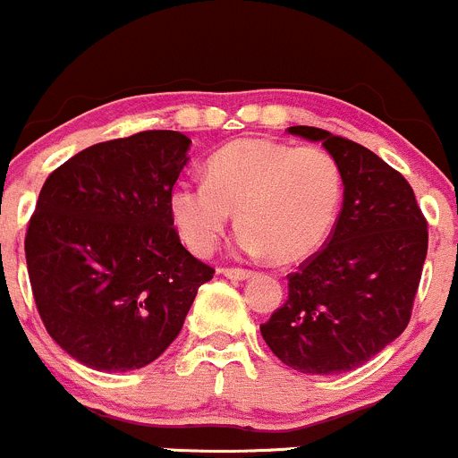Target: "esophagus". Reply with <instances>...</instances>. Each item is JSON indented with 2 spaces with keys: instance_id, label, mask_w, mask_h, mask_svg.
Instances as JSON below:
<instances>
[{
  "instance_id": "34e87169",
  "label": "esophagus",
  "mask_w": 458,
  "mask_h": 458,
  "mask_svg": "<svg viewBox=\"0 0 458 458\" xmlns=\"http://www.w3.org/2000/svg\"><path fill=\"white\" fill-rule=\"evenodd\" d=\"M221 272H224V276H228V279H234V281H246L255 275V272L246 270V267H224Z\"/></svg>"
}]
</instances>
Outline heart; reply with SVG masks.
<instances>
[{
    "label": "heart",
    "instance_id": "1",
    "mask_svg": "<svg viewBox=\"0 0 458 458\" xmlns=\"http://www.w3.org/2000/svg\"><path fill=\"white\" fill-rule=\"evenodd\" d=\"M341 170L317 146L242 140L210 157L206 179L179 182L168 208L177 233L195 255L208 257L233 221L250 255L294 263L323 246L341 206Z\"/></svg>",
    "mask_w": 458,
    "mask_h": 458
}]
</instances>
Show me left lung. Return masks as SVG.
<instances>
[{
	"label": "left lung",
	"instance_id": "left-lung-1",
	"mask_svg": "<svg viewBox=\"0 0 458 458\" xmlns=\"http://www.w3.org/2000/svg\"><path fill=\"white\" fill-rule=\"evenodd\" d=\"M288 132L335 157L344 206L326 246L288 275V299L261 323V336L293 370L350 372L408 326L428 221L403 174L361 143L312 126Z\"/></svg>",
	"mask_w": 458,
	"mask_h": 458
}]
</instances>
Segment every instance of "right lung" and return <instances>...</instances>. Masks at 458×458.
Here are the masks:
<instances>
[{"label":"right lung","mask_w":458,"mask_h":458,"mask_svg":"<svg viewBox=\"0 0 458 458\" xmlns=\"http://www.w3.org/2000/svg\"><path fill=\"white\" fill-rule=\"evenodd\" d=\"M191 143L177 131L95 143L41 188L24 243L32 297L55 344L92 370L155 361L215 275L168 208Z\"/></svg>","instance_id":"obj_1"}]
</instances>
